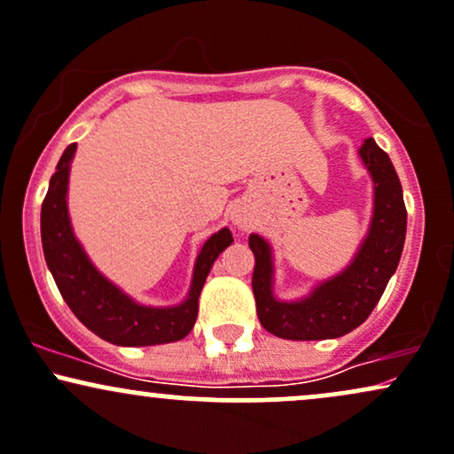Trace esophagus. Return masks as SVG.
Instances as JSON below:
<instances>
[{"label": "esophagus", "instance_id": "obj_1", "mask_svg": "<svg viewBox=\"0 0 454 454\" xmlns=\"http://www.w3.org/2000/svg\"><path fill=\"white\" fill-rule=\"evenodd\" d=\"M232 222L237 223V226H241V228L247 226V217H245L243 211H234L232 213Z\"/></svg>", "mask_w": 454, "mask_h": 454}]
</instances>
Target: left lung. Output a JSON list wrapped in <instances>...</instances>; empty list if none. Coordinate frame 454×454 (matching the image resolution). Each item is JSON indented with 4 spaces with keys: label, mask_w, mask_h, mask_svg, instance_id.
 <instances>
[{
    "label": "left lung",
    "mask_w": 454,
    "mask_h": 454,
    "mask_svg": "<svg viewBox=\"0 0 454 454\" xmlns=\"http://www.w3.org/2000/svg\"><path fill=\"white\" fill-rule=\"evenodd\" d=\"M364 165L374 179V215L370 232L347 270L321 283L300 302H279L272 296L270 247L258 234L249 237L255 266L251 277L260 324L286 340H325L353 332L368 319L400 264L406 241V205L402 184L389 156L365 139L359 147Z\"/></svg>",
    "instance_id": "1"
}]
</instances>
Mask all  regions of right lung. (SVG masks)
I'll return each instance as SVG.
<instances>
[{
  "label": "right lung",
  "instance_id": "add662e5",
  "mask_svg": "<svg viewBox=\"0 0 454 454\" xmlns=\"http://www.w3.org/2000/svg\"><path fill=\"white\" fill-rule=\"evenodd\" d=\"M75 144L67 145L51 177L42 203V247L48 269L67 307L103 340L120 347L165 345L182 340L194 327L199 315V296L213 262L232 243L228 228L213 234L200 249L194 264L190 296L171 309H152L135 304L101 275L84 249L75 241L67 215V179Z\"/></svg>",
  "mask_w": 454,
  "mask_h": 454
}]
</instances>
